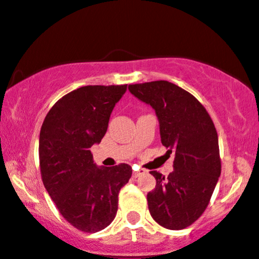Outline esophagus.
<instances>
[{"label": "esophagus", "instance_id": "1", "mask_svg": "<svg viewBox=\"0 0 259 259\" xmlns=\"http://www.w3.org/2000/svg\"><path fill=\"white\" fill-rule=\"evenodd\" d=\"M142 173H145L144 169H138V170H134V171H133V177H134V178H138V177H140V175H141Z\"/></svg>", "mask_w": 259, "mask_h": 259}]
</instances>
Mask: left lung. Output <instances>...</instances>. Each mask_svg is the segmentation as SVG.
<instances>
[{
    "mask_svg": "<svg viewBox=\"0 0 259 259\" xmlns=\"http://www.w3.org/2000/svg\"><path fill=\"white\" fill-rule=\"evenodd\" d=\"M129 90L156 111L162 145L168 154L175 153L168 177L150 171L157 184L147 194L148 210L163 228L185 229L206 210L221 177L214 124L200 101L173 82L133 84Z\"/></svg>",
    "mask_w": 259,
    "mask_h": 259,
    "instance_id": "left-lung-1",
    "label": "left lung"
}]
</instances>
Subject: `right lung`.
<instances>
[{
	"label": "right lung",
	"instance_id": "add662e5",
	"mask_svg": "<svg viewBox=\"0 0 259 259\" xmlns=\"http://www.w3.org/2000/svg\"><path fill=\"white\" fill-rule=\"evenodd\" d=\"M127 85H89L64 95L47 113L40 132L42 183L59 213L84 233L108 227L118 210V194L133 169L120 163L96 167L90 147L107 132L115 103Z\"/></svg>",
	"mask_w": 259,
	"mask_h": 259
}]
</instances>
